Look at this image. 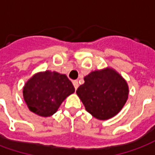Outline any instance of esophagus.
<instances>
[{"label": "esophagus", "mask_w": 155, "mask_h": 155, "mask_svg": "<svg viewBox=\"0 0 155 155\" xmlns=\"http://www.w3.org/2000/svg\"><path fill=\"white\" fill-rule=\"evenodd\" d=\"M73 84H74V87L75 90H77V88L79 87V82H78V81H73Z\"/></svg>", "instance_id": "34e87169"}]
</instances>
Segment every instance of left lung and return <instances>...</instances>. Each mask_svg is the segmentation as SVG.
<instances>
[{
  "mask_svg": "<svg viewBox=\"0 0 155 155\" xmlns=\"http://www.w3.org/2000/svg\"><path fill=\"white\" fill-rule=\"evenodd\" d=\"M76 93L85 110L98 120L114 117L125 104L129 88L126 81L112 69L91 72Z\"/></svg>",
  "mask_w": 155,
  "mask_h": 155,
  "instance_id": "8db88e82",
  "label": "left lung"
}]
</instances>
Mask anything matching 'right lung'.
Wrapping results in <instances>:
<instances>
[{"label":"right lung","mask_w":155,"mask_h":155,"mask_svg":"<svg viewBox=\"0 0 155 155\" xmlns=\"http://www.w3.org/2000/svg\"><path fill=\"white\" fill-rule=\"evenodd\" d=\"M74 92L65 74L55 71L35 74L23 89V96L29 110L41 116H51L57 111L68 95Z\"/></svg>","instance_id":"right-lung-1"}]
</instances>
